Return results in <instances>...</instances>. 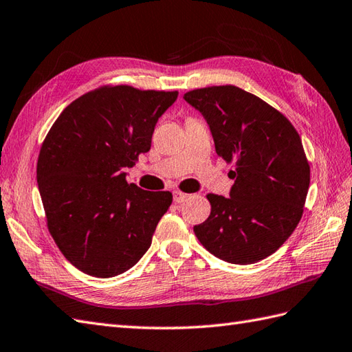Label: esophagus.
<instances>
[{"mask_svg": "<svg viewBox=\"0 0 352 352\" xmlns=\"http://www.w3.org/2000/svg\"><path fill=\"white\" fill-rule=\"evenodd\" d=\"M187 198H189V195H187V193L178 192V190L174 192V202H175V204H182V202H184Z\"/></svg>", "mask_w": 352, "mask_h": 352, "instance_id": "34e87169", "label": "esophagus"}]
</instances>
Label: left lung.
I'll return each mask as SVG.
<instances>
[{
	"label": "left lung",
	"instance_id": "obj_1",
	"mask_svg": "<svg viewBox=\"0 0 352 352\" xmlns=\"http://www.w3.org/2000/svg\"><path fill=\"white\" fill-rule=\"evenodd\" d=\"M201 112L216 153L235 162L230 198L210 193L211 213L193 226L210 253L231 264H253L272 255L296 230L310 183L303 144L279 111L234 85L184 94Z\"/></svg>",
	"mask_w": 352,
	"mask_h": 352
}]
</instances>
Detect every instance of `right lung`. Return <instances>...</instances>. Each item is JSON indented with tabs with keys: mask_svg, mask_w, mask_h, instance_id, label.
<instances>
[{
	"mask_svg": "<svg viewBox=\"0 0 352 352\" xmlns=\"http://www.w3.org/2000/svg\"><path fill=\"white\" fill-rule=\"evenodd\" d=\"M177 91L104 87L72 102L42 145L37 184L47 228L63 255L80 272L113 277L150 249L173 193L126 182L151 146L159 118Z\"/></svg>",
	"mask_w": 352,
	"mask_h": 352,
	"instance_id": "right-lung-1",
	"label": "right lung"
}]
</instances>
